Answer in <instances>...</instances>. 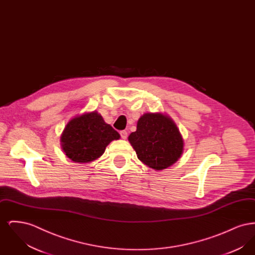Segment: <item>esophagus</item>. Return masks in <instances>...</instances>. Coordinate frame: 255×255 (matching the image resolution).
<instances>
[{
  "label": "esophagus",
  "instance_id": "esophagus-1",
  "mask_svg": "<svg viewBox=\"0 0 255 255\" xmlns=\"http://www.w3.org/2000/svg\"><path fill=\"white\" fill-rule=\"evenodd\" d=\"M120 133H121V136H122L123 139H126V138H127V135H128V133H127L126 131H121V132H120Z\"/></svg>",
  "mask_w": 255,
  "mask_h": 255
}]
</instances>
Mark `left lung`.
<instances>
[{
  "instance_id": "obj_1",
  "label": "left lung",
  "mask_w": 255,
  "mask_h": 255,
  "mask_svg": "<svg viewBox=\"0 0 255 255\" xmlns=\"http://www.w3.org/2000/svg\"><path fill=\"white\" fill-rule=\"evenodd\" d=\"M136 156L147 166L162 170L181 158L183 139L172 119L160 113H146L128 137Z\"/></svg>"
}]
</instances>
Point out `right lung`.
Listing matches in <instances>:
<instances>
[{
    "mask_svg": "<svg viewBox=\"0 0 255 255\" xmlns=\"http://www.w3.org/2000/svg\"><path fill=\"white\" fill-rule=\"evenodd\" d=\"M120 137V133L94 111L68 122L61 134V146L68 158L85 163L102 156L110 142Z\"/></svg>",
    "mask_w": 255,
    "mask_h": 255,
    "instance_id": "add662e5",
    "label": "right lung"
}]
</instances>
